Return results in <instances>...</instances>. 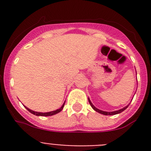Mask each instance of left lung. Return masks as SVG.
<instances>
[{
  "label": "left lung",
  "mask_w": 151,
  "mask_h": 151,
  "mask_svg": "<svg viewBox=\"0 0 151 151\" xmlns=\"http://www.w3.org/2000/svg\"><path fill=\"white\" fill-rule=\"evenodd\" d=\"M88 102H89V104H90V105L91 106V107L93 108V109H94V110H95L96 112H97V113H101V114H103V115H106V116H108V115H116V114H118V113H122V111H124V110H125V109H126V108L128 107V106H129V105H128V106H125V107L124 108H122V109H121V110H116V111H113V112H106V111H103V110H99V109H97V108H96L95 106H94V105L92 104V103L91 102V101H90V99H89L88 98Z\"/></svg>",
  "instance_id": "obj_1"
}]
</instances>
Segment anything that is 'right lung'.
<instances>
[{
    "instance_id": "right-lung-1",
    "label": "right lung",
    "mask_w": 151,
    "mask_h": 151,
    "mask_svg": "<svg viewBox=\"0 0 151 151\" xmlns=\"http://www.w3.org/2000/svg\"><path fill=\"white\" fill-rule=\"evenodd\" d=\"M64 104H65V102L63 103V104L62 105V106H61L60 109H57V110H54V111H51V112H47V113H39V112H35V111H33V110L29 109V108H27L26 106H25V107H26L31 113H32V114H34V115H35V116H50L55 115V114H57V113H60V112L61 110L63 109Z\"/></svg>"
}]
</instances>
